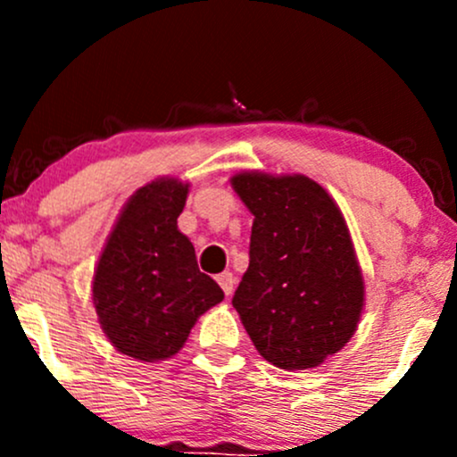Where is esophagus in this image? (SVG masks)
Wrapping results in <instances>:
<instances>
[{"mask_svg": "<svg viewBox=\"0 0 457 457\" xmlns=\"http://www.w3.org/2000/svg\"><path fill=\"white\" fill-rule=\"evenodd\" d=\"M217 281H219V286H221V290L225 292V296H232L234 286H236V279H234L232 272L229 270L221 272V275H217Z\"/></svg>", "mask_w": 457, "mask_h": 457, "instance_id": "obj_1", "label": "esophagus"}]
</instances>
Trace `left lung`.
Listing matches in <instances>:
<instances>
[{
  "instance_id": "obj_1",
  "label": "left lung",
  "mask_w": 457,
  "mask_h": 457,
  "mask_svg": "<svg viewBox=\"0 0 457 457\" xmlns=\"http://www.w3.org/2000/svg\"><path fill=\"white\" fill-rule=\"evenodd\" d=\"M232 187L255 217L232 305L269 363L318 367L350 342L363 312V275L344 214L301 174L245 171Z\"/></svg>"
}]
</instances>
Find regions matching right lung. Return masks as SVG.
<instances>
[{"mask_svg": "<svg viewBox=\"0 0 457 457\" xmlns=\"http://www.w3.org/2000/svg\"><path fill=\"white\" fill-rule=\"evenodd\" d=\"M188 185L159 178L120 212L92 281L98 322L115 348L145 363L174 356L204 312L223 301L178 229Z\"/></svg>", "mask_w": 457, "mask_h": 457, "instance_id": "add662e5", "label": "right lung"}]
</instances>
